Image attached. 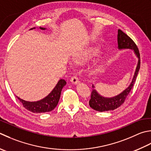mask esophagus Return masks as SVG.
<instances>
[{"instance_id": "1", "label": "esophagus", "mask_w": 151, "mask_h": 151, "mask_svg": "<svg viewBox=\"0 0 151 151\" xmlns=\"http://www.w3.org/2000/svg\"><path fill=\"white\" fill-rule=\"evenodd\" d=\"M70 82H71L73 84H78V82H79V79H78V78L77 77V76L75 75V76H72L71 78H70Z\"/></svg>"}]
</instances>
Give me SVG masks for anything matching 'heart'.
I'll use <instances>...</instances> for the list:
<instances>
[{"label": "heart", "mask_w": 151, "mask_h": 151, "mask_svg": "<svg viewBox=\"0 0 151 151\" xmlns=\"http://www.w3.org/2000/svg\"><path fill=\"white\" fill-rule=\"evenodd\" d=\"M98 52L97 51V50H93V52H91L90 53V54L88 55V58L89 59V58H93V57H94V56H96V55H97V54H98ZM86 60L85 59H82V58H77L76 59V61H77L78 62H80V63H81V62H83V61H84Z\"/></svg>", "instance_id": "heart-1"}]
</instances>
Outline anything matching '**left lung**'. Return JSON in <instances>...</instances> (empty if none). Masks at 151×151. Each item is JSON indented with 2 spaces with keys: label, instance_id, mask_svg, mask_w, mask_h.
Returning a JSON list of instances; mask_svg holds the SVG:
<instances>
[{
  "label": "left lung",
  "instance_id": "1",
  "mask_svg": "<svg viewBox=\"0 0 151 151\" xmlns=\"http://www.w3.org/2000/svg\"><path fill=\"white\" fill-rule=\"evenodd\" d=\"M118 40V48L119 50L122 49H132L134 50L135 54L138 58V62L136 67V69L134 73V77L132 81L131 84L129 86L124 90L122 93L113 97H105L97 93L95 90V87L92 85L93 90L91 93V99L89 101V105L91 108L94 110L99 112L113 111L119 107L124 102L126 97L130 92L132 88L134 86L135 80L140 69V54L138 48L135 43L133 41L132 38L128 37L126 33L122 31L120 29L118 30L117 35Z\"/></svg>",
  "mask_w": 151,
  "mask_h": 151
}]
</instances>
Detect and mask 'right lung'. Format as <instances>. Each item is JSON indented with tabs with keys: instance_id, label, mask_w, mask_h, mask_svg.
Returning a JSON list of instances; mask_svg holds the SVG:
<instances>
[{
	"instance_id": "right-lung-1",
	"label": "right lung",
	"mask_w": 151,
	"mask_h": 151,
	"mask_svg": "<svg viewBox=\"0 0 151 151\" xmlns=\"http://www.w3.org/2000/svg\"><path fill=\"white\" fill-rule=\"evenodd\" d=\"M35 28V27L31 29V30ZM40 29H42V30L46 29V28L43 27H40ZM66 83L67 82L65 80L60 79L58 81V84H56L55 88L48 96L44 97L42 99L37 101H27L19 98V97H16L19 100L20 102L22 103L23 107L26 109H27L28 111L32 112V113H46V112L52 111L57 106L59 100H60V98L62 88H63L64 86L66 85Z\"/></svg>"
}]
</instances>
